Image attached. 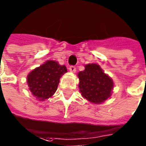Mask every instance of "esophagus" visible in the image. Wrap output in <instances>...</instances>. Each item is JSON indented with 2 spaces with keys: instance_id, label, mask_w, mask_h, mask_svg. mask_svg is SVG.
Instances as JSON below:
<instances>
[{
  "instance_id": "esophagus-1",
  "label": "esophagus",
  "mask_w": 146,
  "mask_h": 146,
  "mask_svg": "<svg viewBox=\"0 0 146 146\" xmlns=\"http://www.w3.org/2000/svg\"><path fill=\"white\" fill-rule=\"evenodd\" d=\"M69 71L71 72V73H75L76 72V68H75V66H69Z\"/></svg>"
}]
</instances>
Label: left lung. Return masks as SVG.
Returning a JSON list of instances; mask_svg holds the SVG:
<instances>
[{"instance_id":"8db88e82","label":"left lung","mask_w":146,"mask_h":146,"mask_svg":"<svg viewBox=\"0 0 146 146\" xmlns=\"http://www.w3.org/2000/svg\"><path fill=\"white\" fill-rule=\"evenodd\" d=\"M78 87L82 97L94 104H101L111 97L113 80L103 72L98 64H88L78 73Z\"/></svg>"}]
</instances>
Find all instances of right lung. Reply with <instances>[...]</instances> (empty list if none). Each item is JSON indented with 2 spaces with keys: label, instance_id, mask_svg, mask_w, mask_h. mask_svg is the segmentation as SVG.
<instances>
[{
  "label": "right lung",
  "instance_id": "right-lung-1",
  "mask_svg": "<svg viewBox=\"0 0 146 146\" xmlns=\"http://www.w3.org/2000/svg\"><path fill=\"white\" fill-rule=\"evenodd\" d=\"M65 73L67 68L64 65L55 60H47L28 73L27 82L29 90L36 99L45 101L56 91L60 78Z\"/></svg>",
  "mask_w": 146,
  "mask_h": 146
}]
</instances>
